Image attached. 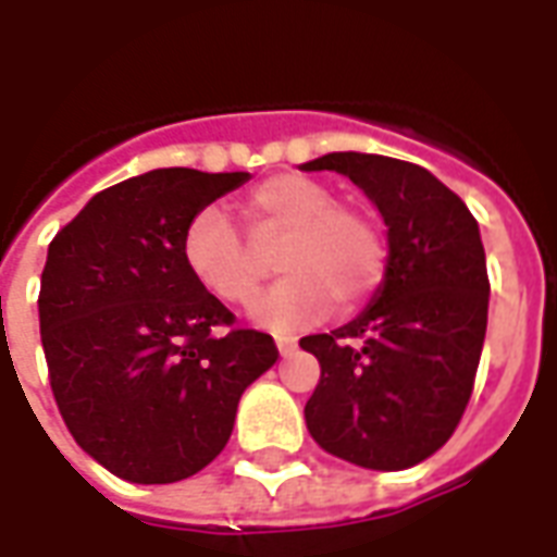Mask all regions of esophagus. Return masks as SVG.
<instances>
[{
    "mask_svg": "<svg viewBox=\"0 0 557 557\" xmlns=\"http://www.w3.org/2000/svg\"><path fill=\"white\" fill-rule=\"evenodd\" d=\"M295 346H298V339L295 337H277V351L286 358V355H292L295 351Z\"/></svg>",
    "mask_w": 557,
    "mask_h": 557,
    "instance_id": "esophagus-1",
    "label": "esophagus"
}]
</instances>
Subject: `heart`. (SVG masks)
<instances>
[{
	"mask_svg": "<svg viewBox=\"0 0 557 557\" xmlns=\"http://www.w3.org/2000/svg\"><path fill=\"white\" fill-rule=\"evenodd\" d=\"M247 214L286 230L277 271L283 277L256 298L250 319L268 331H295L325 319L337 298L351 307L385 271V242L370 220L337 206L331 187L301 172L268 178L247 196ZM182 262L199 289L223 304L250 301L256 271L242 235L220 208H202L182 232Z\"/></svg>",
	"mask_w": 557,
	"mask_h": 557,
	"instance_id": "b5f03b06",
	"label": "heart"
}]
</instances>
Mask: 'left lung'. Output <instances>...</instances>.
Instances as JSON below:
<instances>
[{
  "label": "left lung",
  "instance_id": "left-lung-1",
  "mask_svg": "<svg viewBox=\"0 0 557 557\" xmlns=\"http://www.w3.org/2000/svg\"><path fill=\"white\" fill-rule=\"evenodd\" d=\"M301 170L346 175L387 226L385 277L370 304L349 325L301 339L322 367L307 430L351 466H418L454 435L478 375L490 313L478 220L418 163L331 151Z\"/></svg>",
  "mask_w": 557,
  "mask_h": 557
}]
</instances>
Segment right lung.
Returning <instances> with one entry per match:
<instances>
[{"label":"right lung","instance_id":"add662e5","mask_svg":"<svg viewBox=\"0 0 557 557\" xmlns=\"http://www.w3.org/2000/svg\"><path fill=\"white\" fill-rule=\"evenodd\" d=\"M250 172L151 170L95 194L41 274V343L74 442L115 478L175 483L226 447L238 399L274 367L259 331L196 286L182 232Z\"/></svg>","mask_w":557,"mask_h":557}]
</instances>
